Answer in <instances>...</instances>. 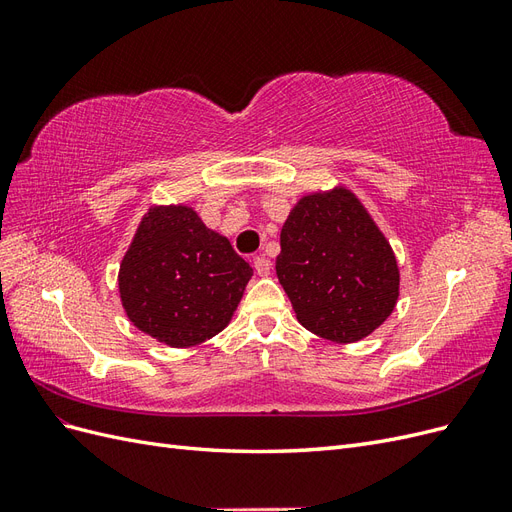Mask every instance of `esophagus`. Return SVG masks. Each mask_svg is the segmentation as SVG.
<instances>
[{
	"label": "esophagus",
	"mask_w": 512,
	"mask_h": 512,
	"mask_svg": "<svg viewBox=\"0 0 512 512\" xmlns=\"http://www.w3.org/2000/svg\"><path fill=\"white\" fill-rule=\"evenodd\" d=\"M254 269L260 277H267L271 273V260L265 258V256H258L254 258Z\"/></svg>",
	"instance_id": "esophagus-1"
}]
</instances>
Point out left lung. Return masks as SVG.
I'll return each instance as SVG.
<instances>
[{"label": "left lung", "instance_id": "obj_1", "mask_svg": "<svg viewBox=\"0 0 512 512\" xmlns=\"http://www.w3.org/2000/svg\"><path fill=\"white\" fill-rule=\"evenodd\" d=\"M275 258L297 320L335 344H354L393 314L399 267L389 239L346 185L301 196Z\"/></svg>", "mask_w": 512, "mask_h": 512}]
</instances>
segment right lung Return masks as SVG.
Segmentation results:
<instances>
[{"label": "right lung", "instance_id": "1", "mask_svg": "<svg viewBox=\"0 0 512 512\" xmlns=\"http://www.w3.org/2000/svg\"><path fill=\"white\" fill-rule=\"evenodd\" d=\"M252 273L194 207L151 205L121 258L117 288L138 331L190 348L228 327Z\"/></svg>", "mask_w": 512, "mask_h": 512}]
</instances>
